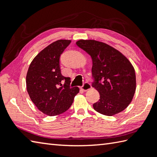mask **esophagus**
I'll use <instances>...</instances> for the list:
<instances>
[{"mask_svg":"<svg viewBox=\"0 0 157 157\" xmlns=\"http://www.w3.org/2000/svg\"><path fill=\"white\" fill-rule=\"evenodd\" d=\"M80 89L82 90V91H88V90H90L91 89V85L89 83H88V82H85L83 86H82Z\"/></svg>","mask_w":157,"mask_h":157,"instance_id":"34e87169","label":"esophagus"}]
</instances>
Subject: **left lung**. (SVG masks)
Listing matches in <instances>:
<instances>
[{"instance_id": "obj_1", "label": "left lung", "mask_w": 157, "mask_h": 157, "mask_svg": "<svg viewBox=\"0 0 157 157\" xmlns=\"http://www.w3.org/2000/svg\"><path fill=\"white\" fill-rule=\"evenodd\" d=\"M77 46L92 59V86L100 94V99L93 105L97 112L111 116L128 107L136 91L134 66L118 50L103 42L80 39Z\"/></svg>"}]
</instances>
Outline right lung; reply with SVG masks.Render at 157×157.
I'll list each match as a JSON object with an SVG mask.
<instances>
[{
	"mask_svg": "<svg viewBox=\"0 0 157 157\" xmlns=\"http://www.w3.org/2000/svg\"><path fill=\"white\" fill-rule=\"evenodd\" d=\"M71 42L60 39L50 44L38 53L28 68L26 87L29 96L37 109L48 116L67 111L79 91L78 86L71 88L70 78L61 73L60 55Z\"/></svg>",
	"mask_w": 157,
	"mask_h": 157,
	"instance_id": "1",
	"label": "right lung"
}]
</instances>
